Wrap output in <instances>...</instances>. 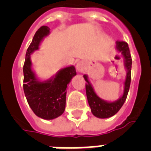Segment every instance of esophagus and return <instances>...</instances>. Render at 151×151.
I'll use <instances>...</instances> for the list:
<instances>
[{"mask_svg":"<svg viewBox=\"0 0 151 151\" xmlns=\"http://www.w3.org/2000/svg\"><path fill=\"white\" fill-rule=\"evenodd\" d=\"M85 63L81 61L78 62V63H77V65H76V69H77V70H78V72H80V73H83V72L85 71Z\"/></svg>","mask_w":151,"mask_h":151,"instance_id":"34e87169","label":"esophagus"}]
</instances>
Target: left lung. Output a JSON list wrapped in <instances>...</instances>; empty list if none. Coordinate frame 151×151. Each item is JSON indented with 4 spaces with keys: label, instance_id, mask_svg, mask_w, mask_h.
<instances>
[{
    "label": "left lung",
    "instance_id": "obj_1",
    "mask_svg": "<svg viewBox=\"0 0 151 151\" xmlns=\"http://www.w3.org/2000/svg\"><path fill=\"white\" fill-rule=\"evenodd\" d=\"M116 49L120 52L124 58V65L126 70V77L124 81V92L119 99L114 102H109L101 99L97 96L92 87V84L88 81L87 74L83 76L85 78V89L88 102L91 108L92 114L99 118H108L116 114L122 108L126 100L129 92L130 83H131V70H132V57L128 44L124 41H116Z\"/></svg>",
    "mask_w": 151,
    "mask_h": 151
}]
</instances>
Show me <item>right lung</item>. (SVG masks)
<instances>
[{
	"instance_id": "1",
	"label": "right lung",
	"mask_w": 151,
	"mask_h": 151,
	"mask_svg": "<svg viewBox=\"0 0 151 151\" xmlns=\"http://www.w3.org/2000/svg\"><path fill=\"white\" fill-rule=\"evenodd\" d=\"M50 34V29L41 27L34 34L26 53L23 66V90L28 104L37 116L45 120H52L63 114L66 106V87L77 74L75 67L70 66L59 70L48 80L41 81L32 69L30 55L38 50L43 39Z\"/></svg>"
}]
</instances>
